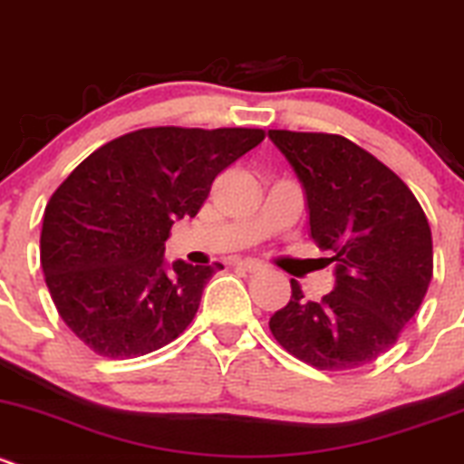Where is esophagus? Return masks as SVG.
I'll return each mask as SVG.
<instances>
[{
    "label": "esophagus",
    "instance_id": "1",
    "mask_svg": "<svg viewBox=\"0 0 464 464\" xmlns=\"http://www.w3.org/2000/svg\"><path fill=\"white\" fill-rule=\"evenodd\" d=\"M237 266H238V268L247 270V273H261V270L266 268V266L261 264V261H256V259H238Z\"/></svg>",
    "mask_w": 464,
    "mask_h": 464
}]
</instances>
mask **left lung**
I'll list each match as a JSON object with an SVG mask.
<instances>
[{
    "label": "left lung",
    "instance_id": "8db88e82",
    "mask_svg": "<svg viewBox=\"0 0 464 464\" xmlns=\"http://www.w3.org/2000/svg\"><path fill=\"white\" fill-rule=\"evenodd\" d=\"M304 189L311 237L329 250L332 293L291 300L270 315L275 341L329 372L372 363L394 345L433 277L430 227L412 191L374 155L341 135L268 130Z\"/></svg>",
    "mask_w": 464,
    "mask_h": 464
}]
</instances>
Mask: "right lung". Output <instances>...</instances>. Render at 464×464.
Instances as JSON below:
<instances>
[{"label": "right lung", "instance_id": "obj_1", "mask_svg": "<svg viewBox=\"0 0 464 464\" xmlns=\"http://www.w3.org/2000/svg\"><path fill=\"white\" fill-rule=\"evenodd\" d=\"M264 137L259 128H144L101 146L58 187L40 261L58 314L90 350L135 359L189 327L223 266L169 264L164 241Z\"/></svg>", "mask_w": 464, "mask_h": 464}]
</instances>
